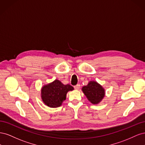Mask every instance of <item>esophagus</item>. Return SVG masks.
<instances>
[{
	"label": "esophagus",
	"instance_id": "esophagus-1",
	"mask_svg": "<svg viewBox=\"0 0 145 145\" xmlns=\"http://www.w3.org/2000/svg\"><path fill=\"white\" fill-rule=\"evenodd\" d=\"M74 89H77H77H79L80 88V84H77L76 86H74Z\"/></svg>",
	"mask_w": 145,
	"mask_h": 145
}]
</instances>
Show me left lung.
I'll list each match as a JSON object with an SVG mask.
<instances>
[{
	"instance_id": "8db88e82",
	"label": "left lung",
	"mask_w": 145,
	"mask_h": 145,
	"mask_svg": "<svg viewBox=\"0 0 145 145\" xmlns=\"http://www.w3.org/2000/svg\"><path fill=\"white\" fill-rule=\"evenodd\" d=\"M82 91L88 100L93 104L99 103L105 96V90L102 86L94 81L83 86Z\"/></svg>"
}]
</instances>
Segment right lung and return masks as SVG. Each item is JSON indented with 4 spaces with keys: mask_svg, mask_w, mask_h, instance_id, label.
<instances>
[{
    "mask_svg": "<svg viewBox=\"0 0 145 145\" xmlns=\"http://www.w3.org/2000/svg\"><path fill=\"white\" fill-rule=\"evenodd\" d=\"M74 88L70 85H63L60 81L56 80L50 84L45 85L41 91L43 102L48 106L56 108L60 106L66 99V95Z\"/></svg>",
    "mask_w": 145,
    "mask_h": 145,
    "instance_id": "1",
    "label": "right lung"
}]
</instances>
